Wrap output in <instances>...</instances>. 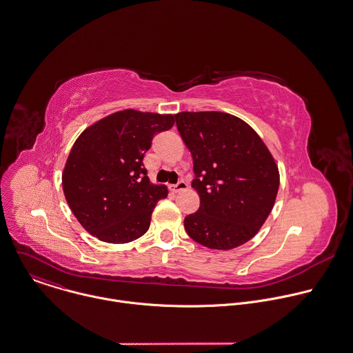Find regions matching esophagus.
I'll list each match as a JSON object with an SVG mask.
<instances>
[{
	"mask_svg": "<svg viewBox=\"0 0 353 353\" xmlns=\"http://www.w3.org/2000/svg\"><path fill=\"white\" fill-rule=\"evenodd\" d=\"M184 190H187V183H185V181H179L177 184L170 185V191H172L173 194H177V192L184 191Z\"/></svg>",
	"mask_w": 353,
	"mask_h": 353,
	"instance_id": "obj_1",
	"label": "esophagus"
}]
</instances>
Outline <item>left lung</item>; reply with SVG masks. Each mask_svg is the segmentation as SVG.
<instances>
[{"label": "left lung", "mask_w": 353, "mask_h": 353, "mask_svg": "<svg viewBox=\"0 0 353 353\" xmlns=\"http://www.w3.org/2000/svg\"><path fill=\"white\" fill-rule=\"evenodd\" d=\"M176 125L194 161L198 212L184 219L190 238L231 250L249 242L268 219L279 169L263 139L241 118L220 111L179 112Z\"/></svg>", "instance_id": "left-lung-1"}]
</instances>
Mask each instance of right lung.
Instances as JSON below:
<instances>
[{"label":"right lung","mask_w":353,"mask_h":353,"mask_svg":"<svg viewBox=\"0 0 353 353\" xmlns=\"http://www.w3.org/2000/svg\"><path fill=\"white\" fill-rule=\"evenodd\" d=\"M174 125L172 114L122 110L88 126L75 140L61 174L65 201L99 241L128 243L144 235L168 188L152 184L143 165L152 137Z\"/></svg>","instance_id":"add662e5"}]
</instances>
